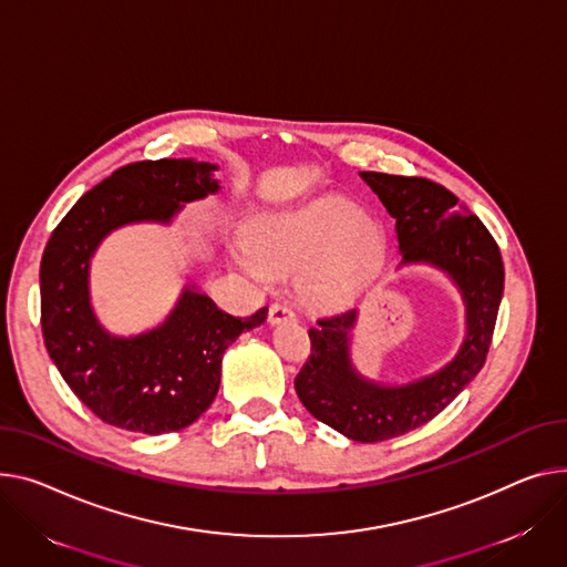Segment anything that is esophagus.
<instances>
[{"label":"esophagus","instance_id":"obj_1","mask_svg":"<svg viewBox=\"0 0 567 567\" xmlns=\"http://www.w3.org/2000/svg\"><path fill=\"white\" fill-rule=\"evenodd\" d=\"M296 319V312L287 306V303H274L269 308V321L276 326V323H282V321H293Z\"/></svg>","mask_w":567,"mask_h":567}]
</instances>
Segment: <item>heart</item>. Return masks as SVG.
<instances>
[{"instance_id": "obj_1", "label": "heart", "mask_w": 567, "mask_h": 567, "mask_svg": "<svg viewBox=\"0 0 567 567\" xmlns=\"http://www.w3.org/2000/svg\"><path fill=\"white\" fill-rule=\"evenodd\" d=\"M246 267L259 278L303 274L300 291L317 310H334L375 274L385 255L379 223L342 198L261 214L244 235Z\"/></svg>"}]
</instances>
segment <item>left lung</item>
<instances>
[{
  "mask_svg": "<svg viewBox=\"0 0 567 567\" xmlns=\"http://www.w3.org/2000/svg\"><path fill=\"white\" fill-rule=\"evenodd\" d=\"M396 220L401 264L426 261L454 280L465 300L467 334L458 355L426 379L381 385L353 369L349 344L358 312L323 317L310 328V358L293 388L312 417L355 442L399 437L431 422L481 371L504 293V261L478 216L426 177L360 173Z\"/></svg>",
  "mask_w": 567,
  "mask_h": 567,
  "instance_id": "1",
  "label": "left lung"
}]
</instances>
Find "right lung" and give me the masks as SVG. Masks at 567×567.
Returning <instances> with one entry per match:
<instances>
[{
    "label": "right lung",
    "instance_id": "right-lung-1",
    "mask_svg": "<svg viewBox=\"0 0 567 567\" xmlns=\"http://www.w3.org/2000/svg\"><path fill=\"white\" fill-rule=\"evenodd\" d=\"M214 164L136 162L93 186L56 225L41 259V326L63 381L104 424L162 435L194 424L220 385V360L267 308L233 317L186 287L171 317L136 337H113L95 319L89 267L100 241L127 223H171L182 203L218 192Z\"/></svg>",
    "mask_w": 567,
    "mask_h": 567
}]
</instances>
